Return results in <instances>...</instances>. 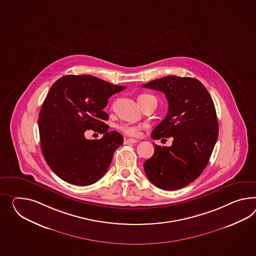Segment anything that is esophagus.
Here are the masks:
<instances>
[{
    "mask_svg": "<svg viewBox=\"0 0 256 256\" xmlns=\"http://www.w3.org/2000/svg\"><path fill=\"white\" fill-rule=\"evenodd\" d=\"M138 142V140H136V139H131V138H129V139H126L124 141V144H134V143H136Z\"/></svg>",
    "mask_w": 256,
    "mask_h": 256,
    "instance_id": "obj_1",
    "label": "esophagus"
}]
</instances>
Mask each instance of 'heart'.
<instances>
[{
    "label": "heart",
    "instance_id": "b5f03b06",
    "mask_svg": "<svg viewBox=\"0 0 256 256\" xmlns=\"http://www.w3.org/2000/svg\"><path fill=\"white\" fill-rule=\"evenodd\" d=\"M152 99H156L153 96L148 94H142L138 96V102L141 105V106L148 103V101H150ZM141 126L140 125L128 124H124L118 126V129L125 134L128 136H132V138H136L140 134L141 131Z\"/></svg>",
    "mask_w": 256,
    "mask_h": 256
}]
</instances>
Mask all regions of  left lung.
Wrapping results in <instances>:
<instances>
[{"label": "left lung", "mask_w": 256, "mask_h": 256, "mask_svg": "<svg viewBox=\"0 0 256 256\" xmlns=\"http://www.w3.org/2000/svg\"><path fill=\"white\" fill-rule=\"evenodd\" d=\"M142 86L164 92L169 104L151 138H174L170 146L154 144L144 172L160 190L182 188L200 176L216 143L219 126L214 101L205 86L190 77L166 76Z\"/></svg>", "instance_id": "left-lung-1"}]
</instances>
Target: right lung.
I'll list each match as a JSON object with an SVG mask.
<instances>
[{
    "label": "right lung",
    "mask_w": 256,
    "mask_h": 256,
    "mask_svg": "<svg viewBox=\"0 0 256 256\" xmlns=\"http://www.w3.org/2000/svg\"><path fill=\"white\" fill-rule=\"evenodd\" d=\"M125 88L91 75H66L52 84L38 124L44 157L62 180L82 186L105 174L124 138L118 132L108 131V115L104 108L112 94ZM88 130L104 136L88 140L84 136Z\"/></svg>",
    "instance_id": "right-lung-1"
}]
</instances>
